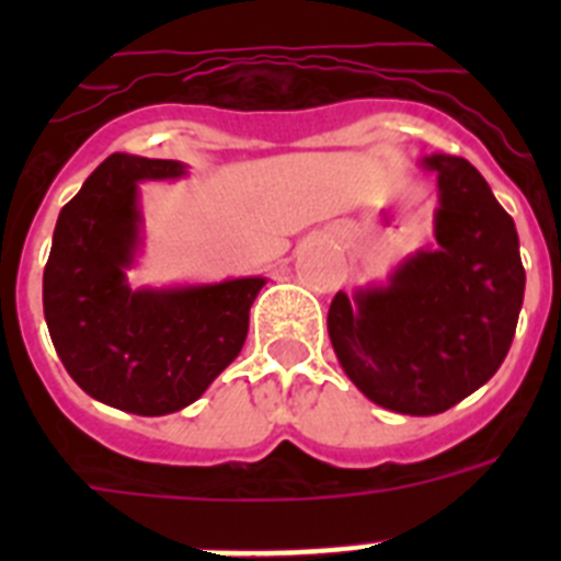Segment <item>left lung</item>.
<instances>
[{
	"label": "left lung",
	"instance_id": "8db88e82",
	"mask_svg": "<svg viewBox=\"0 0 561 561\" xmlns=\"http://www.w3.org/2000/svg\"><path fill=\"white\" fill-rule=\"evenodd\" d=\"M438 180L435 244L381 286L336 291L329 336L342 370L374 404L435 415L483 388L512 348L525 270L514 219L472 162L424 157Z\"/></svg>",
	"mask_w": 561,
	"mask_h": 561
}]
</instances>
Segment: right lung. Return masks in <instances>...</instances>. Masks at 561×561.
Instances as JSON below:
<instances>
[{
  "label": "right lung",
  "instance_id": "obj_1",
  "mask_svg": "<svg viewBox=\"0 0 561 561\" xmlns=\"http://www.w3.org/2000/svg\"><path fill=\"white\" fill-rule=\"evenodd\" d=\"M180 160L112 153L58 213L44 266V320L67 374L108 408L168 415L241 354L266 277L131 289L142 247L140 182L180 180Z\"/></svg>",
  "mask_w": 561,
  "mask_h": 561
}]
</instances>
